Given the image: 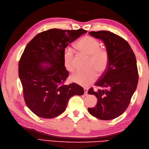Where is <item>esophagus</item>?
<instances>
[{
	"label": "esophagus",
	"mask_w": 149,
	"mask_h": 149,
	"mask_svg": "<svg viewBox=\"0 0 149 149\" xmlns=\"http://www.w3.org/2000/svg\"><path fill=\"white\" fill-rule=\"evenodd\" d=\"M84 94L85 95H88V89L86 88H84Z\"/></svg>",
	"instance_id": "1"
}]
</instances>
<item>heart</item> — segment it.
Wrapping results in <instances>:
<instances>
[{
  "mask_svg": "<svg viewBox=\"0 0 149 149\" xmlns=\"http://www.w3.org/2000/svg\"><path fill=\"white\" fill-rule=\"evenodd\" d=\"M99 41L91 36H84L76 44V48L79 52L90 56L88 66L93 67L96 71L101 74L107 68L109 63V54L107 50L100 47ZM63 63L65 68L72 72L75 68L74 54L71 49H66L63 54ZM96 72L93 68L87 70H79L73 74L71 81L83 86H86L95 80Z\"/></svg>",
  "mask_w": 149,
  "mask_h": 149,
  "instance_id": "1",
  "label": "heart"
}]
</instances>
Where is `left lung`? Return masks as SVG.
Here are the masks:
<instances>
[{
  "instance_id": "left-lung-1",
  "label": "left lung",
  "mask_w": 149,
  "mask_h": 149,
  "mask_svg": "<svg viewBox=\"0 0 149 149\" xmlns=\"http://www.w3.org/2000/svg\"><path fill=\"white\" fill-rule=\"evenodd\" d=\"M89 34L102 40L109 54L107 68L95 83L103 88L88 93L97 98L96 106L88 111L96 118L109 120L116 118L125 111L136 90L138 72L136 56L131 46L122 38L107 31H91Z\"/></svg>"
}]
</instances>
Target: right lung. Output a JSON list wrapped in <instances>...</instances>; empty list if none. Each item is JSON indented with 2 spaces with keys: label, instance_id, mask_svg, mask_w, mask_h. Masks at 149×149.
Listing matches in <instances>:
<instances>
[{
  "label": "right lung",
  "instance_id": "add662e5",
  "mask_svg": "<svg viewBox=\"0 0 149 149\" xmlns=\"http://www.w3.org/2000/svg\"><path fill=\"white\" fill-rule=\"evenodd\" d=\"M86 33L82 29H49L38 34L25 48L18 75L26 105L38 116L52 118L61 115L72 96L84 94L76 83L64 84L69 74L63 54L69 43Z\"/></svg>",
  "mask_w": 149,
  "mask_h": 149
}]
</instances>
